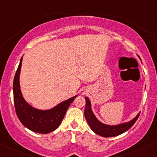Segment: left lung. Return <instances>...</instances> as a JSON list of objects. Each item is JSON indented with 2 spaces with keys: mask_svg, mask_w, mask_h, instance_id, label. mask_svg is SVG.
I'll return each instance as SVG.
<instances>
[{
  "mask_svg": "<svg viewBox=\"0 0 157 157\" xmlns=\"http://www.w3.org/2000/svg\"><path fill=\"white\" fill-rule=\"evenodd\" d=\"M85 100L86 106L85 110H84V115H85L86 119L92 131L103 137L116 136L121 135L123 132L127 131L135 124V122L139 118V114H140L139 113L135 118L128 122H124V123L119 124L117 125L105 124L100 121L93 113L90 100L87 97H85Z\"/></svg>",
  "mask_w": 157,
  "mask_h": 157,
  "instance_id": "obj_1",
  "label": "left lung"
}]
</instances>
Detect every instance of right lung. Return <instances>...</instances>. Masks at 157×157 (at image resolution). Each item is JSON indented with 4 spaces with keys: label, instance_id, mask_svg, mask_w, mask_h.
I'll list each match as a JSON object with an SVG mask.
<instances>
[{
    "label": "right lung",
    "instance_id": "right-lung-1",
    "mask_svg": "<svg viewBox=\"0 0 157 157\" xmlns=\"http://www.w3.org/2000/svg\"><path fill=\"white\" fill-rule=\"evenodd\" d=\"M22 57L13 81V98L17 116L22 124L29 130L38 133H49L59 127L67 109L77 95L59 103L52 109L41 110L33 107L25 101L20 89L19 77Z\"/></svg>",
    "mask_w": 157,
    "mask_h": 157
}]
</instances>
